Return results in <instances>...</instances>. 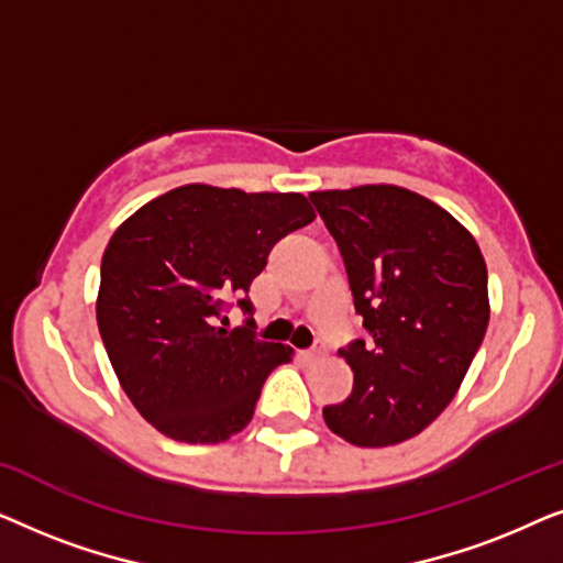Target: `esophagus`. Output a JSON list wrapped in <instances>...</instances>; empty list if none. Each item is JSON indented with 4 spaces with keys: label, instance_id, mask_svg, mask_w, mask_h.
<instances>
[{
    "label": "esophagus",
    "instance_id": "esophagus-1",
    "mask_svg": "<svg viewBox=\"0 0 563 563\" xmlns=\"http://www.w3.org/2000/svg\"><path fill=\"white\" fill-rule=\"evenodd\" d=\"M305 358L307 361H322L325 358V345H314V349H310V351H305Z\"/></svg>",
    "mask_w": 563,
    "mask_h": 563
}]
</instances>
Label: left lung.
I'll return each mask as SVG.
<instances>
[{
	"label": "left lung",
	"mask_w": 563,
	"mask_h": 563,
	"mask_svg": "<svg viewBox=\"0 0 563 563\" xmlns=\"http://www.w3.org/2000/svg\"><path fill=\"white\" fill-rule=\"evenodd\" d=\"M341 249L353 305L374 345L341 356L353 391L322 418L358 449L422 433L464 382L489 325L487 264L474 235L428 197L395 184L312 191Z\"/></svg>",
	"instance_id": "1"
}]
</instances>
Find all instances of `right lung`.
I'll use <instances>...</instances> for the list:
<instances>
[{"mask_svg":"<svg viewBox=\"0 0 563 563\" xmlns=\"http://www.w3.org/2000/svg\"><path fill=\"white\" fill-rule=\"evenodd\" d=\"M314 220L299 191L184 184L135 210L102 256L97 325L118 382L158 433L222 443L253 418L266 376L295 349L228 330L268 251ZM251 312L249 299H238Z\"/></svg>","mask_w":563,"mask_h":563,"instance_id":"obj_1","label":"right lung"}]
</instances>
